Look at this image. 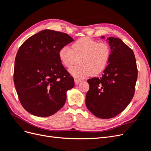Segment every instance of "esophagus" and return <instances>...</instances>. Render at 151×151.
I'll return each mask as SVG.
<instances>
[{
	"label": "esophagus",
	"mask_w": 151,
	"mask_h": 151,
	"mask_svg": "<svg viewBox=\"0 0 151 151\" xmlns=\"http://www.w3.org/2000/svg\"><path fill=\"white\" fill-rule=\"evenodd\" d=\"M82 81L81 80H79V79H74V82H75V84H76V85H77V84H79Z\"/></svg>",
	"instance_id": "34e87169"
}]
</instances>
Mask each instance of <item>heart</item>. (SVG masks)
Returning <instances> with one entry per match:
<instances>
[{
    "mask_svg": "<svg viewBox=\"0 0 151 151\" xmlns=\"http://www.w3.org/2000/svg\"><path fill=\"white\" fill-rule=\"evenodd\" d=\"M110 55L111 48L108 43L98 42L89 37L77 40L71 49L63 47L58 52L59 58L66 68L76 65L79 59V65L71 68L70 73L80 79L101 74L108 64Z\"/></svg>",
    "mask_w": 151,
    "mask_h": 151,
    "instance_id": "b5f03b06",
    "label": "heart"
}]
</instances>
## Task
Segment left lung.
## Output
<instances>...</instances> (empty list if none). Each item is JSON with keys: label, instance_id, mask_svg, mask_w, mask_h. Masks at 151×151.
<instances>
[{"label": "left lung", "instance_id": "8db88e82", "mask_svg": "<svg viewBox=\"0 0 151 151\" xmlns=\"http://www.w3.org/2000/svg\"><path fill=\"white\" fill-rule=\"evenodd\" d=\"M108 41L109 63L101 77L88 80L89 89L86 96L88 109L103 119L115 117L127 108L134 97L138 74L132 50L119 38L109 37Z\"/></svg>", "mask_w": 151, "mask_h": 151}]
</instances>
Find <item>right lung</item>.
Returning a JSON list of instances; mask_svg holds the SVG:
<instances>
[{"mask_svg": "<svg viewBox=\"0 0 151 151\" xmlns=\"http://www.w3.org/2000/svg\"><path fill=\"white\" fill-rule=\"evenodd\" d=\"M69 35L45 29L27 39L18 50L14 82L19 101L32 115L46 117L61 109L74 78L63 66L59 50L73 42Z\"/></svg>", "mask_w": 151, "mask_h": 151, "instance_id": "add662e5", "label": "right lung"}]
</instances>
